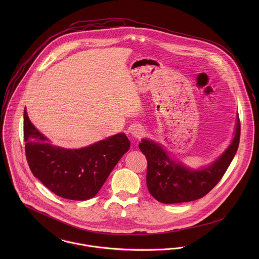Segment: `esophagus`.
I'll return each instance as SVG.
<instances>
[{"label": "esophagus", "mask_w": 259, "mask_h": 259, "mask_svg": "<svg viewBox=\"0 0 259 259\" xmlns=\"http://www.w3.org/2000/svg\"><path fill=\"white\" fill-rule=\"evenodd\" d=\"M131 134H132V136H133L134 138H136V139H141L142 137H144L145 132H144V128H143L141 125H135V126H133L132 130H131Z\"/></svg>", "instance_id": "obj_1"}]
</instances>
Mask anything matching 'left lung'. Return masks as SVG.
Masks as SVG:
<instances>
[{
	"label": "left lung",
	"mask_w": 259,
	"mask_h": 259,
	"mask_svg": "<svg viewBox=\"0 0 259 259\" xmlns=\"http://www.w3.org/2000/svg\"><path fill=\"white\" fill-rule=\"evenodd\" d=\"M239 139L240 121L237 114L230 145L218 159L197 169L174 159L158 143L143 139L139 148L148 159V191L162 203H181L201 198L222 180L237 151Z\"/></svg>",
	"instance_id": "8db88e82"
}]
</instances>
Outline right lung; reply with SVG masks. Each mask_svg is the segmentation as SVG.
Here are the masks:
<instances>
[{"instance_id": "1", "label": "right lung", "mask_w": 259, "mask_h": 259, "mask_svg": "<svg viewBox=\"0 0 259 259\" xmlns=\"http://www.w3.org/2000/svg\"><path fill=\"white\" fill-rule=\"evenodd\" d=\"M24 141L34 177L55 194L71 200L96 196L115 164L131 148L130 140L122 133L85 148L54 146L31 122L26 109Z\"/></svg>"}]
</instances>
